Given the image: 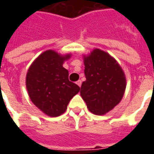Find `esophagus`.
Returning <instances> with one entry per match:
<instances>
[{
    "mask_svg": "<svg viewBox=\"0 0 154 154\" xmlns=\"http://www.w3.org/2000/svg\"><path fill=\"white\" fill-rule=\"evenodd\" d=\"M76 83L77 84V85H78V86H79V87H81V86H82V81L81 80H78L77 82H76Z\"/></svg>",
    "mask_w": 154,
    "mask_h": 154,
    "instance_id": "1",
    "label": "esophagus"
}]
</instances>
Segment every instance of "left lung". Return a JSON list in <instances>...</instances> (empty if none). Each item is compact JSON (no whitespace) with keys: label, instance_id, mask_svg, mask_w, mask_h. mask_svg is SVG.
<instances>
[{"label":"left lung","instance_id":"1","mask_svg":"<svg viewBox=\"0 0 154 154\" xmlns=\"http://www.w3.org/2000/svg\"><path fill=\"white\" fill-rule=\"evenodd\" d=\"M87 80L81 87V96L91 112L104 115L112 110L122 99L125 90V77L113 57L95 49L84 57Z\"/></svg>","mask_w":154,"mask_h":154}]
</instances>
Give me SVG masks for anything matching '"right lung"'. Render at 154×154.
Returning a JSON list of instances; mask_svg holds the SVG:
<instances>
[{"instance_id":"obj_1","label":"right lung","mask_w":154,"mask_h":154,"mask_svg":"<svg viewBox=\"0 0 154 154\" xmlns=\"http://www.w3.org/2000/svg\"><path fill=\"white\" fill-rule=\"evenodd\" d=\"M70 55L60 56L52 50L39 55L29 68L26 87L32 102L52 117L62 115L80 87L68 79V71L63 67Z\"/></svg>"}]
</instances>
